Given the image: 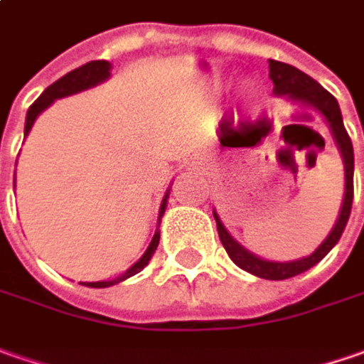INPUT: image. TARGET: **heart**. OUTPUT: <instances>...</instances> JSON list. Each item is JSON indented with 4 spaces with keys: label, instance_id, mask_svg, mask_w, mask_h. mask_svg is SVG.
<instances>
[{
    "label": "heart",
    "instance_id": "1",
    "mask_svg": "<svg viewBox=\"0 0 364 364\" xmlns=\"http://www.w3.org/2000/svg\"><path fill=\"white\" fill-rule=\"evenodd\" d=\"M246 91H248V93H255V91H257V89L252 87V85H248V87H246Z\"/></svg>",
    "mask_w": 364,
    "mask_h": 364
}]
</instances>
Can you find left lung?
<instances>
[{"label":"left lung","mask_w":364,"mask_h":364,"mask_svg":"<svg viewBox=\"0 0 364 364\" xmlns=\"http://www.w3.org/2000/svg\"><path fill=\"white\" fill-rule=\"evenodd\" d=\"M269 77L273 81V93L275 95H287L291 102L309 105L311 109L322 114V118L328 122V126L332 130V136L336 140V146H338L340 154H342V163H344V201H342V208H340L338 220H336L334 228L330 230L328 238L309 257L289 262H275L259 259V257L248 252L245 246L238 245L230 236L228 230L224 228V224L220 220V215L213 212L220 240H222V245L226 248L230 259L236 262L240 269H245V271L252 273V275L261 277V279H271V281H281V279H289V277L299 275V273L311 269L314 264H318L340 240L342 232L346 228L350 208H353V198H355V185H353V179H355V152H353L350 136H348L346 128H344V122H342L338 102H336V97L330 91H326L318 81H314L306 73H301L299 69L287 65V63L273 60V58L269 60Z\"/></svg>","instance_id":"obj_1"}]
</instances>
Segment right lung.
<instances>
[{"label":"right lung","mask_w":364,"mask_h":364,"mask_svg":"<svg viewBox=\"0 0 364 364\" xmlns=\"http://www.w3.org/2000/svg\"><path fill=\"white\" fill-rule=\"evenodd\" d=\"M109 69H112V65H109L107 60H91V63H87V65H83V67H79V69H75V71L67 73L65 77H60L58 81H55L50 87L44 89V93H42L38 100L30 105V109H28L24 136H28L30 128H32V124L36 122V118H38L40 114H42L50 103L55 102V100H60V97H67V95H73V93H79V91H83V89L100 85V83H103V81L109 77ZM166 198H168V191H166V196L163 198V203H161L159 222H161V218H163V213H165ZM159 240H161V232L156 230V232H154V236H152L151 245H149V248H146V252H144V255H142V257H140V259H138V261H136L134 264L124 273V275L116 277V279H112V281H95V283H83V285L102 289V287L116 285V283H119V281H124V279H128V277L140 273V271H142V269L149 264V261L152 259V255H154V250H156V246H159Z\"/></svg>","instance_id":"1"}]
</instances>
